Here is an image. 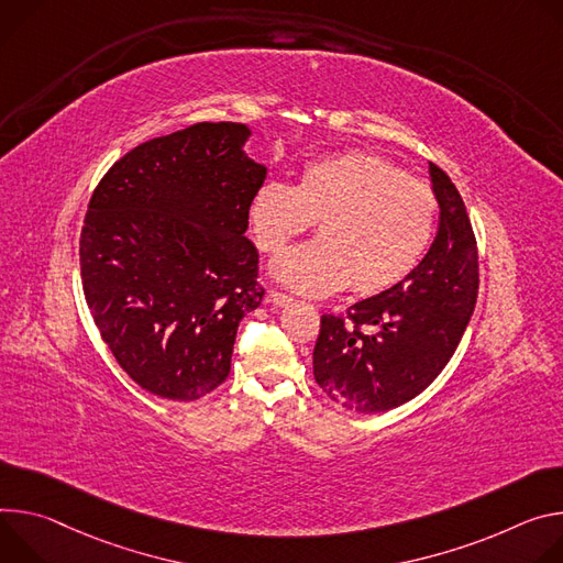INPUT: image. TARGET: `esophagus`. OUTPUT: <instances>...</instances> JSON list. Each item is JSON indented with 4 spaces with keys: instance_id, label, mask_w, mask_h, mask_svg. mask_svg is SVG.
<instances>
[{
    "instance_id": "esophagus-1",
    "label": "esophagus",
    "mask_w": 563,
    "mask_h": 563,
    "mask_svg": "<svg viewBox=\"0 0 563 563\" xmlns=\"http://www.w3.org/2000/svg\"><path fill=\"white\" fill-rule=\"evenodd\" d=\"M268 301H273V303L279 306V308H286V306H290L295 299H292L290 295L282 292V290H271V292H268Z\"/></svg>"
}]
</instances>
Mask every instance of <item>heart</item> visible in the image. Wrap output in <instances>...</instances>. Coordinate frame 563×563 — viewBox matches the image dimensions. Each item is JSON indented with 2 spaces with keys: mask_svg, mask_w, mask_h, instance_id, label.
<instances>
[{
  "mask_svg": "<svg viewBox=\"0 0 563 563\" xmlns=\"http://www.w3.org/2000/svg\"><path fill=\"white\" fill-rule=\"evenodd\" d=\"M435 195L418 178L368 152H346L303 165L297 185L268 180L250 201V228L262 253L275 255L318 221L320 239L273 264V275L303 295L351 284L378 295L405 282L433 236Z\"/></svg>",
  "mask_w": 563,
  "mask_h": 563,
  "instance_id": "1",
  "label": "heart"
}]
</instances>
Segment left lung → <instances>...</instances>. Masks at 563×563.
Segmentation results:
<instances>
[{
	"label": "left lung",
	"instance_id": "obj_1",
	"mask_svg": "<svg viewBox=\"0 0 563 563\" xmlns=\"http://www.w3.org/2000/svg\"><path fill=\"white\" fill-rule=\"evenodd\" d=\"M429 176L441 223L416 271L396 288L353 303L346 318L322 316L313 376L344 409L378 413L422 394L454 355L474 313V230L452 178L433 163Z\"/></svg>",
	"mask_w": 563,
	"mask_h": 563
}]
</instances>
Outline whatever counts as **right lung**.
Returning <instances> with one entry per match:
<instances>
[{
	"label": "right lung",
	"mask_w": 563,
	"mask_h": 563,
	"mask_svg": "<svg viewBox=\"0 0 563 563\" xmlns=\"http://www.w3.org/2000/svg\"><path fill=\"white\" fill-rule=\"evenodd\" d=\"M241 122H197L124 154L80 234L87 306L111 355L145 391L190 402L230 373L239 322L262 303L245 239L266 167Z\"/></svg>",
	"instance_id": "1"
}]
</instances>
